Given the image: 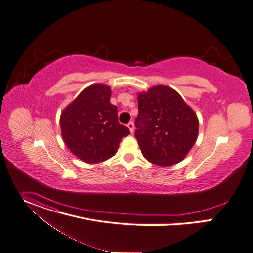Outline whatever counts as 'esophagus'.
I'll list each match as a JSON object with an SVG mask.
<instances>
[{
    "instance_id": "34e87169",
    "label": "esophagus",
    "mask_w": 253,
    "mask_h": 253,
    "mask_svg": "<svg viewBox=\"0 0 253 253\" xmlns=\"http://www.w3.org/2000/svg\"><path fill=\"white\" fill-rule=\"evenodd\" d=\"M127 127L129 128V130H130L131 133L134 132V123H133V121H130V122L127 124Z\"/></svg>"
}]
</instances>
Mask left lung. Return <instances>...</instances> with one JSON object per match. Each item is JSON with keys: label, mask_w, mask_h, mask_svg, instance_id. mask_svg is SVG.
<instances>
[{"label": "left lung", "mask_w": 253, "mask_h": 253, "mask_svg": "<svg viewBox=\"0 0 253 253\" xmlns=\"http://www.w3.org/2000/svg\"><path fill=\"white\" fill-rule=\"evenodd\" d=\"M135 137L148 162L169 167L186 157L194 146L199 120L180 95L167 85L138 94Z\"/></svg>", "instance_id": "8db88e82"}]
</instances>
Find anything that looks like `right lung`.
Wrapping results in <instances>:
<instances>
[{
    "instance_id": "add662e5",
    "label": "right lung",
    "mask_w": 253,
    "mask_h": 253,
    "mask_svg": "<svg viewBox=\"0 0 253 253\" xmlns=\"http://www.w3.org/2000/svg\"><path fill=\"white\" fill-rule=\"evenodd\" d=\"M111 88L87 86L61 113V136L67 148L87 164L103 163L117 152L129 129L118 121L117 107L110 103Z\"/></svg>"
}]
</instances>
